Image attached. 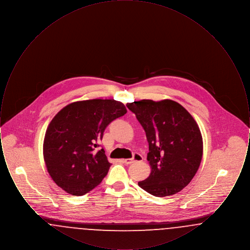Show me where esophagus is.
I'll use <instances>...</instances> for the list:
<instances>
[{
  "label": "esophagus",
  "mask_w": 250,
  "mask_h": 250,
  "mask_svg": "<svg viewBox=\"0 0 250 250\" xmlns=\"http://www.w3.org/2000/svg\"><path fill=\"white\" fill-rule=\"evenodd\" d=\"M143 155H140V154H134L132 158L124 159V162H125L126 165H130V164H132V163L135 162V161H143Z\"/></svg>",
  "instance_id": "34e87169"
}]
</instances>
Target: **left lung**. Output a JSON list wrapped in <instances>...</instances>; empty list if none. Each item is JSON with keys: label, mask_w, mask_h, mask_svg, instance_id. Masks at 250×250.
Listing matches in <instances>:
<instances>
[{"label": "left lung", "mask_w": 250, "mask_h": 250, "mask_svg": "<svg viewBox=\"0 0 250 250\" xmlns=\"http://www.w3.org/2000/svg\"><path fill=\"white\" fill-rule=\"evenodd\" d=\"M146 133L150 176L139 186L155 197L178 193L195 176L202 158V138L190 113L172 100L127 103Z\"/></svg>", "instance_id": "8db88e82"}]
</instances>
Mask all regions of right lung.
I'll return each instance as SVG.
<instances>
[{"label":"right lung","instance_id":"obj_1","mask_svg":"<svg viewBox=\"0 0 250 250\" xmlns=\"http://www.w3.org/2000/svg\"><path fill=\"white\" fill-rule=\"evenodd\" d=\"M126 111L123 103L110 99L74 102L60 110L43 146L48 173L58 187L83 196L101 183L111 164L98 143L107 125Z\"/></svg>","mask_w":250,"mask_h":250}]
</instances>
